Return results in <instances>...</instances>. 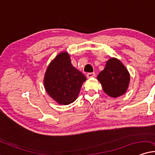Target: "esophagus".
<instances>
[{"mask_svg": "<svg viewBox=\"0 0 155 155\" xmlns=\"http://www.w3.org/2000/svg\"><path fill=\"white\" fill-rule=\"evenodd\" d=\"M95 76V72H88V73L87 74V78H93Z\"/></svg>", "mask_w": 155, "mask_h": 155, "instance_id": "obj_1", "label": "esophagus"}]
</instances>
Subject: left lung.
<instances>
[{
  "mask_svg": "<svg viewBox=\"0 0 155 155\" xmlns=\"http://www.w3.org/2000/svg\"><path fill=\"white\" fill-rule=\"evenodd\" d=\"M104 92L112 98L124 94L129 86L130 75L127 69L116 58L107 61L104 70L98 75Z\"/></svg>",
  "mask_w": 155,
  "mask_h": 155,
  "instance_id": "obj_1",
  "label": "left lung"
}]
</instances>
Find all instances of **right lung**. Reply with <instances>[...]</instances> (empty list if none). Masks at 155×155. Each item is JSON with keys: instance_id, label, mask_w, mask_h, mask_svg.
Instances as JSON below:
<instances>
[{"instance_id": "obj_1", "label": "right lung", "mask_w": 155, "mask_h": 155, "mask_svg": "<svg viewBox=\"0 0 155 155\" xmlns=\"http://www.w3.org/2000/svg\"><path fill=\"white\" fill-rule=\"evenodd\" d=\"M86 78L71 64L69 54L62 52L51 62L45 75V87L58 104L68 105L76 100Z\"/></svg>"}]
</instances>
